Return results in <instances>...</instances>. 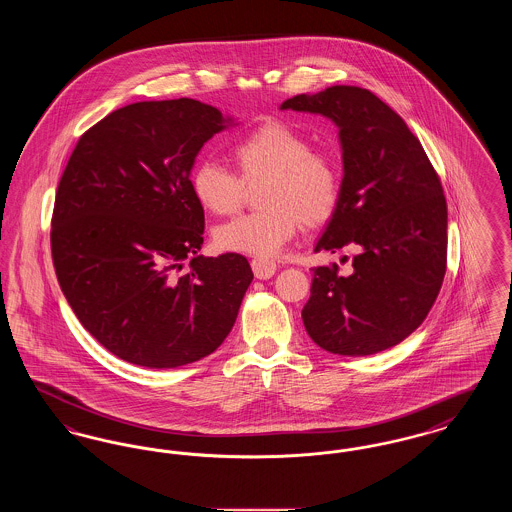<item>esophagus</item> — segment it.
<instances>
[{"label": "esophagus", "instance_id": "1", "mask_svg": "<svg viewBox=\"0 0 512 512\" xmlns=\"http://www.w3.org/2000/svg\"><path fill=\"white\" fill-rule=\"evenodd\" d=\"M251 268H253V274H255L259 280H268V278H272L274 272H276V263L270 261V259H265V257H255V259L251 261Z\"/></svg>", "mask_w": 512, "mask_h": 512}]
</instances>
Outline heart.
Wrapping results in <instances>:
<instances>
[{"label": "heart", "mask_w": 512, "mask_h": 512, "mask_svg": "<svg viewBox=\"0 0 512 512\" xmlns=\"http://www.w3.org/2000/svg\"><path fill=\"white\" fill-rule=\"evenodd\" d=\"M232 157L238 172L205 159L192 172L195 199L211 213L240 209L247 184L265 180L263 211L217 226L222 249L257 257L278 253L295 236L299 224L317 226L330 219L340 203L341 172L330 153L313 151L311 140L290 124L270 121L249 132Z\"/></svg>", "instance_id": "heart-1"}]
</instances>
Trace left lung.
I'll return each mask as SVG.
<instances>
[{
  "label": "left lung",
  "instance_id": "left-lung-1",
  "mask_svg": "<svg viewBox=\"0 0 512 512\" xmlns=\"http://www.w3.org/2000/svg\"><path fill=\"white\" fill-rule=\"evenodd\" d=\"M280 109L338 126L340 203L315 251H357L347 274L336 263L313 268L305 330L336 355L390 349L424 322L445 276L447 203L438 174L405 121L370 90L332 86Z\"/></svg>",
  "mask_w": 512,
  "mask_h": 512
}]
</instances>
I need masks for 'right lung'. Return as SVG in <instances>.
<instances>
[{"instance_id":"add662e5","label":"right lung","mask_w":512,"mask_h":512,"mask_svg":"<svg viewBox=\"0 0 512 512\" xmlns=\"http://www.w3.org/2000/svg\"><path fill=\"white\" fill-rule=\"evenodd\" d=\"M230 124L197 99L132 103L80 136L61 176L51 219L59 286L126 363L190 365L236 322L253 272L240 253L197 255L205 215L190 180L203 144Z\"/></svg>"}]
</instances>
